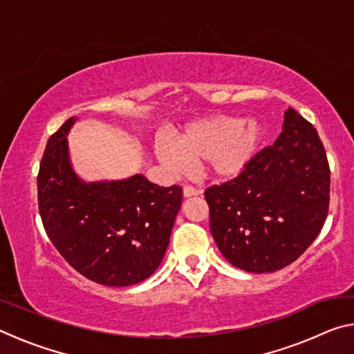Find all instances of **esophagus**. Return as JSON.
I'll use <instances>...</instances> for the list:
<instances>
[{
  "mask_svg": "<svg viewBox=\"0 0 354 354\" xmlns=\"http://www.w3.org/2000/svg\"><path fill=\"white\" fill-rule=\"evenodd\" d=\"M201 190L192 187V185H185V187L183 189V195L185 196V198H189V196H195V195H200Z\"/></svg>",
  "mask_w": 354,
  "mask_h": 354,
  "instance_id": "esophagus-1",
  "label": "esophagus"
}]
</instances>
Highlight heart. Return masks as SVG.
Listing matches in <instances>:
<instances>
[{"label":"heart","mask_w":354,"mask_h":354,"mask_svg":"<svg viewBox=\"0 0 354 354\" xmlns=\"http://www.w3.org/2000/svg\"><path fill=\"white\" fill-rule=\"evenodd\" d=\"M262 137V124L254 118L241 122L236 117L212 115L184 127L175 137V145L158 139L154 149L165 169L175 175H184L189 162H205L212 178L232 179L247 169Z\"/></svg>","instance_id":"b5f03b06"}]
</instances>
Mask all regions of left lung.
Instances as JSON below:
<instances>
[{
	"mask_svg": "<svg viewBox=\"0 0 354 354\" xmlns=\"http://www.w3.org/2000/svg\"><path fill=\"white\" fill-rule=\"evenodd\" d=\"M211 232L227 262L277 272L315 241L329 206V165L315 128L289 107L283 131L241 175L205 192Z\"/></svg>",
	"mask_w": 354,
	"mask_h": 354,
	"instance_id": "1",
	"label": "left lung"
}]
</instances>
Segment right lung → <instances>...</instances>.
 <instances>
[{
	"label": "right lung",
	"mask_w": 354,
	"mask_h": 354,
	"mask_svg": "<svg viewBox=\"0 0 354 354\" xmlns=\"http://www.w3.org/2000/svg\"><path fill=\"white\" fill-rule=\"evenodd\" d=\"M68 118L46 143L37 176L39 211L53 245L95 283L127 287L151 277L169 247L183 189L143 175L84 183L70 162Z\"/></svg>",
	"instance_id": "obj_1"
}]
</instances>
